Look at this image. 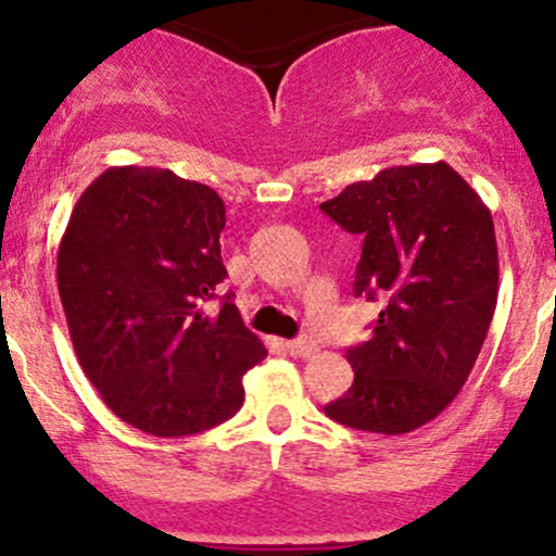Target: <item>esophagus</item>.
Segmentation results:
<instances>
[{
	"label": "esophagus",
	"instance_id": "esophagus-1",
	"mask_svg": "<svg viewBox=\"0 0 556 556\" xmlns=\"http://www.w3.org/2000/svg\"><path fill=\"white\" fill-rule=\"evenodd\" d=\"M288 348L290 356H298V358H308L316 353V343L311 338H298V340H290V343H285Z\"/></svg>",
	"mask_w": 556,
	"mask_h": 556
}]
</instances>
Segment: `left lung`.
<instances>
[{
	"mask_svg": "<svg viewBox=\"0 0 556 556\" xmlns=\"http://www.w3.org/2000/svg\"><path fill=\"white\" fill-rule=\"evenodd\" d=\"M319 208L364 237L353 292L386 301L367 343L345 351L353 386L325 414L404 435L456 399L485 343L498 298L491 211L443 161L386 168Z\"/></svg>",
	"mask_w": 556,
	"mask_h": 556,
	"instance_id": "1",
	"label": "left lung"
}]
</instances>
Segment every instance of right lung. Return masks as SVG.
Returning <instances> with one entry per match:
<instances>
[{
  "label": "right lung",
  "instance_id": "add662e5",
  "mask_svg": "<svg viewBox=\"0 0 556 556\" xmlns=\"http://www.w3.org/2000/svg\"><path fill=\"white\" fill-rule=\"evenodd\" d=\"M224 200L168 168L115 166L84 189L58 250L78 364L124 422L181 438L227 422L266 348L224 295Z\"/></svg>",
  "mask_w": 556,
  "mask_h": 556
}]
</instances>
